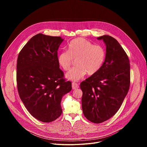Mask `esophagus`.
<instances>
[{"label": "esophagus", "instance_id": "obj_1", "mask_svg": "<svg viewBox=\"0 0 147 147\" xmlns=\"http://www.w3.org/2000/svg\"><path fill=\"white\" fill-rule=\"evenodd\" d=\"M79 87V86L77 83L76 82H72V88L73 90H76V89H77Z\"/></svg>", "mask_w": 147, "mask_h": 147}]
</instances>
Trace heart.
Wrapping results in <instances>:
<instances>
[{
  "label": "heart",
  "mask_w": 147,
  "mask_h": 147,
  "mask_svg": "<svg viewBox=\"0 0 147 147\" xmlns=\"http://www.w3.org/2000/svg\"><path fill=\"white\" fill-rule=\"evenodd\" d=\"M106 58V51L99 45H94L90 41L82 38L72 40L67 50L61 52L57 56L60 66L68 71L76 60L77 66L66 74V77L73 81H78L86 73L91 76L102 67Z\"/></svg>",
  "instance_id": "b5f03b06"
}]
</instances>
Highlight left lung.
I'll return each mask as SVG.
<instances>
[{"instance_id":"8db88e82","label":"left lung","mask_w":147,"mask_h":147,"mask_svg":"<svg viewBox=\"0 0 147 147\" xmlns=\"http://www.w3.org/2000/svg\"><path fill=\"white\" fill-rule=\"evenodd\" d=\"M107 46L101 69L80 84L84 116L100 123L115 115L127 95L130 84L129 59L117 40L109 35L97 38Z\"/></svg>"}]
</instances>
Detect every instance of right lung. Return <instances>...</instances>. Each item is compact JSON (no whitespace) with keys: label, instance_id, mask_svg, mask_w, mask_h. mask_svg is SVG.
Returning <instances> with one entry per match:
<instances>
[{"label":"right lung","instance_id":"obj_1","mask_svg":"<svg viewBox=\"0 0 147 147\" xmlns=\"http://www.w3.org/2000/svg\"><path fill=\"white\" fill-rule=\"evenodd\" d=\"M60 36L38 34L20 52L16 80L21 100L37 120L49 123L61 114L63 96L71 90V82L59 68L57 50Z\"/></svg>","mask_w":147,"mask_h":147}]
</instances>
